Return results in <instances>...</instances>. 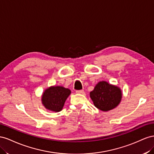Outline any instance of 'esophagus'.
Instances as JSON below:
<instances>
[{"instance_id": "esophagus-1", "label": "esophagus", "mask_w": 154, "mask_h": 154, "mask_svg": "<svg viewBox=\"0 0 154 154\" xmlns=\"http://www.w3.org/2000/svg\"><path fill=\"white\" fill-rule=\"evenodd\" d=\"M76 94H85V91L83 90H77L76 91Z\"/></svg>"}]
</instances>
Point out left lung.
Listing matches in <instances>:
<instances>
[{"mask_svg":"<svg viewBox=\"0 0 154 154\" xmlns=\"http://www.w3.org/2000/svg\"><path fill=\"white\" fill-rule=\"evenodd\" d=\"M94 106L100 110L107 112L117 107L122 99V91L116 86L106 81H100L90 93Z\"/></svg>","mask_w":154,"mask_h":154,"instance_id":"left-lung-1","label":"left lung"}]
</instances>
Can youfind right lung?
<instances>
[{
    "instance_id": "1",
    "label": "right lung",
    "mask_w": 154,
    "mask_h": 154,
    "mask_svg": "<svg viewBox=\"0 0 154 154\" xmlns=\"http://www.w3.org/2000/svg\"><path fill=\"white\" fill-rule=\"evenodd\" d=\"M70 94V90L63 86H51L43 92L42 103L44 106L50 111L60 112L62 110L66 100Z\"/></svg>"
}]
</instances>
